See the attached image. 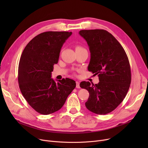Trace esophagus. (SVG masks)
Instances as JSON below:
<instances>
[{"label":"esophagus","instance_id":"34e87169","mask_svg":"<svg viewBox=\"0 0 148 148\" xmlns=\"http://www.w3.org/2000/svg\"><path fill=\"white\" fill-rule=\"evenodd\" d=\"M76 88H80V83L79 82H76Z\"/></svg>","mask_w":148,"mask_h":148}]
</instances>
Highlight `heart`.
<instances>
[{
  "label": "heart",
  "instance_id": "heart-1",
  "mask_svg": "<svg viewBox=\"0 0 148 148\" xmlns=\"http://www.w3.org/2000/svg\"><path fill=\"white\" fill-rule=\"evenodd\" d=\"M79 48H81V47H79V46L76 47V49H79Z\"/></svg>",
  "mask_w": 148,
  "mask_h": 148
}]
</instances>
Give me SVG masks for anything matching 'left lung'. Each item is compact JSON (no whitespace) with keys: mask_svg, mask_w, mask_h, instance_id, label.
<instances>
[{"mask_svg":"<svg viewBox=\"0 0 148 148\" xmlns=\"http://www.w3.org/2000/svg\"><path fill=\"white\" fill-rule=\"evenodd\" d=\"M79 34L86 41L90 53L88 71L98 75L99 82H82L80 86L89 93L85 103L88 109L98 114L113 111L125 98L131 74L129 60L122 46L103 29L82 30Z\"/></svg>","mask_w":148,"mask_h":148,"instance_id":"8db88e82","label":"left lung"}]
</instances>
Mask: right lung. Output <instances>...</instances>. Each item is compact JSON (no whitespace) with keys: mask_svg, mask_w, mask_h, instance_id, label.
Instances as JSON below:
<instances>
[{"mask_svg":"<svg viewBox=\"0 0 148 148\" xmlns=\"http://www.w3.org/2000/svg\"><path fill=\"white\" fill-rule=\"evenodd\" d=\"M71 32H45L34 37L26 46L20 59L18 82L23 96L38 113L49 114L60 110L75 88L68 78L56 83L51 78L60 49Z\"/></svg>","mask_w":148,"mask_h":148,"instance_id":"1","label":"right lung"}]
</instances>
